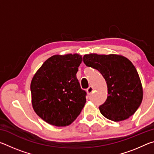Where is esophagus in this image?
<instances>
[{
    "instance_id": "1",
    "label": "esophagus",
    "mask_w": 154,
    "mask_h": 154,
    "mask_svg": "<svg viewBox=\"0 0 154 154\" xmlns=\"http://www.w3.org/2000/svg\"><path fill=\"white\" fill-rule=\"evenodd\" d=\"M93 91H94V88L92 86H90L87 89L86 92H87V93L88 94H92L93 92Z\"/></svg>"
}]
</instances>
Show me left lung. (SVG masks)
Masks as SVG:
<instances>
[{
  "label": "left lung",
  "instance_id": "8db88e82",
  "mask_svg": "<svg viewBox=\"0 0 154 154\" xmlns=\"http://www.w3.org/2000/svg\"><path fill=\"white\" fill-rule=\"evenodd\" d=\"M83 62L98 70L107 85V98L99 106L101 114L114 122L132 116L141 104L143 96L141 82L133 64L118 54H85Z\"/></svg>",
  "mask_w": 154,
  "mask_h": 154
}]
</instances>
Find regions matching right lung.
<instances>
[{"label":"right lung","instance_id":"obj_1","mask_svg":"<svg viewBox=\"0 0 154 154\" xmlns=\"http://www.w3.org/2000/svg\"><path fill=\"white\" fill-rule=\"evenodd\" d=\"M82 56L54 55L44 62L30 83L32 105L40 118L55 126H66L80 114L86 92L77 79Z\"/></svg>","mask_w":154,"mask_h":154}]
</instances>
